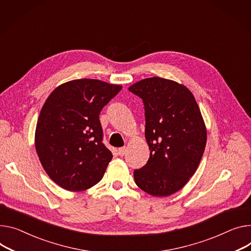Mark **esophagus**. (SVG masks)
I'll list each match as a JSON object with an SVG mask.
<instances>
[{
    "mask_svg": "<svg viewBox=\"0 0 251 251\" xmlns=\"http://www.w3.org/2000/svg\"><path fill=\"white\" fill-rule=\"evenodd\" d=\"M126 148H120V149L118 150V153H119V155H120L121 157H123V156L126 155Z\"/></svg>",
    "mask_w": 251,
    "mask_h": 251,
    "instance_id": "34e87169",
    "label": "esophagus"
}]
</instances>
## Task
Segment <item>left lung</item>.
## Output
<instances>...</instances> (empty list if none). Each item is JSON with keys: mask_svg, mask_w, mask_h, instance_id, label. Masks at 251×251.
<instances>
[{"mask_svg": "<svg viewBox=\"0 0 251 251\" xmlns=\"http://www.w3.org/2000/svg\"><path fill=\"white\" fill-rule=\"evenodd\" d=\"M144 101L148 163L133 172L148 194L166 197L181 190L195 174L207 142V129L193 93L183 84L150 77L128 87Z\"/></svg>", "mask_w": 251, "mask_h": 251, "instance_id": "left-lung-1", "label": "left lung"}]
</instances>
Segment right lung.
<instances>
[{
	"label": "right lung",
	"instance_id": "obj_1",
	"mask_svg": "<svg viewBox=\"0 0 251 251\" xmlns=\"http://www.w3.org/2000/svg\"><path fill=\"white\" fill-rule=\"evenodd\" d=\"M122 88L74 79L48 96L38 118L35 148L47 175L61 188L85 191L102 179L112 153L102 144L100 113Z\"/></svg>",
	"mask_w": 251,
	"mask_h": 251
}]
</instances>
